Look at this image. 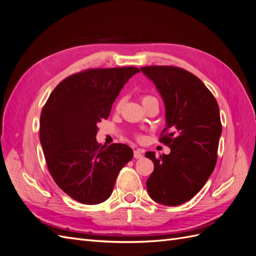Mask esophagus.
<instances>
[{"mask_svg":"<svg viewBox=\"0 0 256 256\" xmlns=\"http://www.w3.org/2000/svg\"><path fill=\"white\" fill-rule=\"evenodd\" d=\"M143 154H144V150H136L134 152V157L136 158V159H140V158H142L143 157Z\"/></svg>","mask_w":256,"mask_h":256,"instance_id":"34e87169","label":"esophagus"}]
</instances>
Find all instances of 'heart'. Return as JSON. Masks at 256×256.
I'll return each mask as SVG.
<instances>
[{"mask_svg": "<svg viewBox=\"0 0 256 256\" xmlns=\"http://www.w3.org/2000/svg\"><path fill=\"white\" fill-rule=\"evenodd\" d=\"M154 97H152V96H150V95H144V96H142V102L144 104V102H148V100L154 99ZM122 104H124V98H120L118 104H116V108H118V109H120V108L122 106ZM138 138H141V136H138Z\"/></svg>", "mask_w": 256, "mask_h": 256, "instance_id": "1", "label": "heart"}]
</instances>
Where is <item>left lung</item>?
<instances>
[{
  "label": "left lung",
  "instance_id": "8db88e82",
  "mask_svg": "<svg viewBox=\"0 0 256 256\" xmlns=\"http://www.w3.org/2000/svg\"><path fill=\"white\" fill-rule=\"evenodd\" d=\"M142 72L152 80L166 106V126L160 142L171 148L156 158L146 182L150 196L157 203L177 206L203 188L216 164L222 132L219 106L205 84L193 74L174 66H145Z\"/></svg>",
  "mask_w": 256,
  "mask_h": 256
}]
</instances>
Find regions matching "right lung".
Wrapping results in <instances>:
<instances>
[{"mask_svg":"<svg viewBox=\"0 0 256 256\" xmlns=\"http://www.w3.org/2000/svg\"><path fill=\"white\" fill-rule=\"evenodd\" d=\"M140 72L134 66L94 68L67 76L50 94L40 114V144L58 187L82 204L109 198L122 168L132 159L126 144L102 146L97 124L109 118L124 85Z\"/></svg>","mask_w":256,"mask_h":256,"instance_id":"obj_1","label":"right lung"}]
</instances>
